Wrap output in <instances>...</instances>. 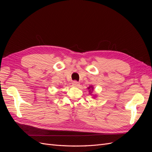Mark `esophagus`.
<instances>
[{
	"mask_svg": "<svg viewBox=\"0 0 152 152\" xmlns=\"http://www.w3.org/2000/svg\"><path fill=\"white\" fill-rule=\"evenodd\" d=\"M72 85H73V86H74V87H79L80 84H79V82H78L77 81L75 80V81L73 82Z\"/></svg>",
	"mask_w": 152,
	"mask_h": 152,
	"instance_id": "34e87169",
	"label": "esophagus"
}]
</instances>
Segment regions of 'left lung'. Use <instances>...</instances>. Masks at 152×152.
<instances>
[{
    "mask_svg": "<svg viewBox=\"0 0 152 152\" xmlns=\"http://www.w3.org/2000/svg\"><path fill=\"white\" fill-rule=\"evenodd\" d=\"M87 89H89V93H91V90H92V91L93 90V86H89ZM90 94H91V93H90Z\"/></svg>",
    "mask_w": 152,
    "mask_h": 152,
    "instance_id": "1",
    "label": "left lung"
}]
</instances>
